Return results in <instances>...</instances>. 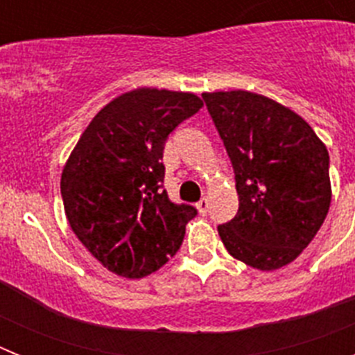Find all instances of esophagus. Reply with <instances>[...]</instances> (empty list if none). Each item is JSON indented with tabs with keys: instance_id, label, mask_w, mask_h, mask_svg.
I'll list each match as a JSON object with an SVG mask.
<instances>
[{
	"instance_id": "esophagus-1",
	"label": "esophagus",
	"mask_w": 355,
	"mask_h": 355,
	"mask_svg": "<svg viewBox=\"0 0 355 355\" xmlns=\"http://www.w3.org/2000/svg\"><path fill=\"white\" fill-rule=\"evenodd\" d=\"M196 206H197V209H199L200 215H206V213H208V208H209V202H208V199H200Z\"/></svg>"
}]
</instances>
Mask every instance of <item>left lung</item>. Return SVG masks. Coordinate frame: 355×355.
<instances>
[{
    "label": "left lung",
    "instance_id": "1",
    "mask_svg": "<svg viewBox=\"0 0 355 355\" xmlns=\"http://www.w3.org/2000/svg\"><path fill=\"white\" fill-rule=\"evenodd\" d=\"M233 163L238 213L218 225L227 252L277 270L306 249L331 206L329 153L286 106L247 90L202 94Z\"/></svg>",
    "mask_w": 355,
    "mask_h": 355
}]
</instances>
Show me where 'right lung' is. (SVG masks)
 Segmentation results:
<instances>
[{"label":"right lung","instance_id":"obj_1","mask_svg":"<svg viewBox=\"0 0 355 355\" xmlns=\"http://www.w3.org/2000/svg\"><path fill=\"white\" fill-rule=\"evenodd\" d=\"M202 108L196 94L137 89L108 103L78 140L62 172L65 216L105 268L140 279L180 250L190 205L163 190L168 135Z\"/></svg>","mask_w":355,"mask_h":355}]
</instances>
